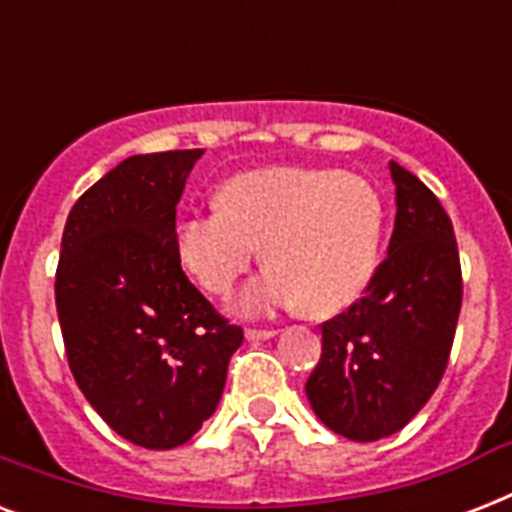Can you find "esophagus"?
<instances>
[{
  "label": "esophagus",
  "mask_w": 512,
  "mask_h": 512,
  "mask_svg": "<svg viewBox=\"0 0 512 512\" xmlns=\"http://www.w3.org/2000/svg\"><path fill=\"white\" fill-rule=\"evenodd\" d=\"M276 337V329H247V340H271Z\"/></svg>",
  "instance_id": "1"
}]
</instances>
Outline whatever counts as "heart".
<instances>
[{
	"label": "heart",
	"mask_w": 512,
	"mask_h": 512,
	"mask_svg": "<svg viewBox=\"0 0 512 512\" xmlns=\"http://www.w3.org/2000/svg\"><path fill=\"white\" fill-rule=\"evenodd\" d=\"M385 204L366 177L335 167H268L231 177L217 209L177 223V255L193 279L223 295L255 265L268 271L236 305L249 316L300 305L313 316L345 311L380 263Z\"/></svg>",
	"instance_id": "1"
}]
</instances>
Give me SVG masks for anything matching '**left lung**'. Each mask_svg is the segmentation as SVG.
I'll use <instances>...</instances> for the list:
<instances>
[{
  "label": "left lung",
  "instance_id": "1",
  "mask_svg": "<svg viewBox=\"0 0 512 512\" xmlns=\"http://www.w3.org/2000/svg\"><path fill=\"white\" fill-rule=\"evenodd\" d=\"M396 225L364 297L321 324V358L305 382L313 412L350 441L401 430L444 377L462 308L452 220L420 177L390 162Z\"/></svg>",
  "mask_w": 512,
  "mask_h": 512
}]
</instances>
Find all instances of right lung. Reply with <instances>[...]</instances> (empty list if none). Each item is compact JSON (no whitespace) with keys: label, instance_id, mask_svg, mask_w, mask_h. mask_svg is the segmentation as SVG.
<instances>
[{"label":"right lung","instance_id":"1","mask_svg":"<svg viewBox=\"0 0 512 512\" xmlns=\"http://www.w3.org/2000/svg\"><path fill=\"white\" fill-rule=\"evenodd\" d=\"M201 148L124 159L68 212L55 305L76 385L122 438L175 449L223 396L244 332L180 268L175 215Z\"/></svg>","mask_w":512,"mask_h":512}]
</instances>
